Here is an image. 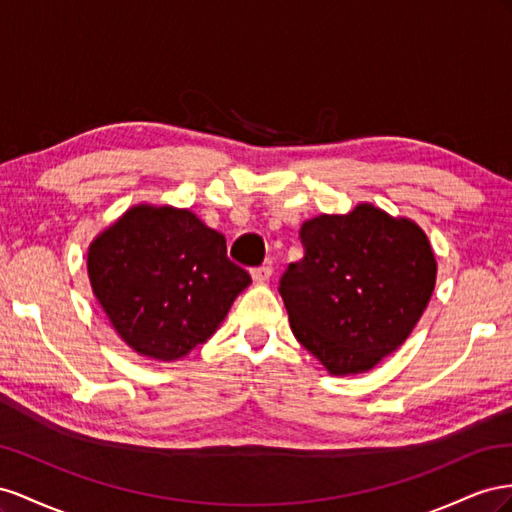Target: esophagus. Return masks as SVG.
Here are the masks:
<instances>
[{
	"instance_id": "1",
	"label": "esophagus",
	"mask_w": 512,
	"mask_h": 512,
	"mask_svg": "<svg viewBox=\"0 0 512 512\" xmlns=\"http://www.w3.org/2000/svg\"><path fill=\"white\" fill-rule=\"evenodd\" d=\"M251 274H253V281L255 283H266V281H270V276H272V266L264 264V266H259V268H253Z\"/></svg>"
}]
</instances>
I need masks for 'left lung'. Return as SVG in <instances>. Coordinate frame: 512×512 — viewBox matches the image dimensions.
I'll return each mask as SVG.
<instances>
[{
    "instance_id": "8db88e82",
    "label": "left lung",
    "mask_w": 512,
    "mask_h": 512,
    "mask_svg": "<svg viewBox=\"0 0 512 512\" xmlns=\"http://www.w3.org/2000/svg\"><path fill=\"white\" fill-rule=\"evenodd\" d=\"M304 257L281 276L294 337L330 375H356L399 349L425 313L437 264L427 233L371 203L300 227Z\"/></svg>"
}]
</instances>
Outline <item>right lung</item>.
Wrapping results in <instances>:
<instances>
[{
  "mask_svg": "<svg viewBox=\"0 0 512 512\" xmlns=\"http://www.w3.org/2000/svg\"><path fill=\"white\" fill-rule=\"evenodd\" d=\"M87 274L113 330L139 356L173 362L206 343L251 276L223 233L191 210L139 203L98 233Z\"/></svg>",
  "mask_w": 512,
  "mask_h": 512,
  "instance_id": "1",
  "label": "right lung"
}]
</instances>
